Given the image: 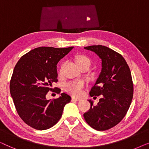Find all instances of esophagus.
I'll return each mask as SVG.
<instances>
[{"label":"esophagus","instance_id":"34e87169","mask_svg":"<svg viewBox=\"0 0 149 149\" xmlns=\"http://www.w3.org/2000/svg\"><path fill=\"white\" fill-rule=\"evenodd\" d=\"M72 101H80L81 98H76V97H72Z\"/></svg>","mask_w":149,"mask_h":149}]
</instances>
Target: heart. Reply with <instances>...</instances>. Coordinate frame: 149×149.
<instances>
[{
	"label": "heart",
	"instance_id": "1",
	"mask_svg": "<svg viewBox=\"0 0 149 149\" xmlns=\"http://www.w3.org/2000/svg\"><path fill=\"white\" fill-rule=\"evenodd\" d=\"M75 62L79 67L83 65H91V59L86 56L78 55L75 58ZM86 86L85 83L82 81H70L65 84V91L68 93L74 96H80L82 95L84 89Z\"/></svg>",
	"mask_w": 149,
	"mask_h": 149
}]
</instances>
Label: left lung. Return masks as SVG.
<instances>
[{"label":"left lung","instance_id":"1","mask_svg":"<svg viewBox=\"0 0 149 149\" xmlns=\"http://www.w3.org/2000/svg\"><path fill=\"white\" fill-rule=\"evenodd\" d=\"M84 49L95 52L101 59V72L90 96L102 98L96 106L88 100L91 108L84 117L93 128L107 130L122 120L130 106L134 93L131 72L124 58L109 48L93 45Z\"/></svg>","mask_w":149,"mask_h":149}]
</instances>
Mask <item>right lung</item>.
Returning <instances> with one entry per match:
<instances>
[{
  "label": "right lung",
  "instance_id": "add662e5",
  "mask_svg": "<svg viewBox=\"0 0 149 149\" xmlns=\"http://www.w3.org/2000/svg\"><path fill=\"white\" fill-rule=\"evenodd\" d=\"M73 48H36L22 56L15 66L10 93L18 115L33 128L45 130L53 127L71 101L70 96L64 93L53 100H47L46 95L57 88H52L58 81L56 64ZM56 92L60 93L61 89Z\"/></svg>",
  "mask_w": 149,
  "mask_h": 149
}]
</instances>
